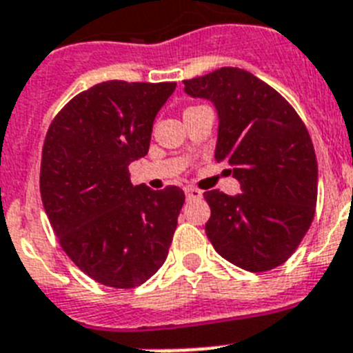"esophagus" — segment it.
<instances>
[{
  "label": "esophagus",
  "mask_w": 353,
  "mask_h": 353,
  "mask_svg": "<svg viewBox=\"0 0 353 353\" xmlns=\"http://www.w3.org/2000/svg\"><path fill=\"white\" fill-rule=\"evenodd\" d=\"M185 194H186V197H188V199H201L202 197L201 190L194 188V186H186Z\"/></svg>",
  "instance_id": "esophagus-1"
}]
</instances>
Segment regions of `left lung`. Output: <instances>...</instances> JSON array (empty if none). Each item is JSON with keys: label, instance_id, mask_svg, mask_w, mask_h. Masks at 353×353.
Segmentation results:
<instances>
[{"label": "left lung", "instance_id": "8db88e82", "mask_svg": "<svg viewBox=\"0 0 353 353\" xmlns=\"http://www.w3.org/2000/svg\"><path fill=\"white\" fill-rule=\"evenodd\" d=\"M185 92L219 112L214 159L240 181L236 197L210 190L206 234L214 250L247 272H268L290 259L314 219L318 163L295 108L249 70L222 67L185 79Z\"/></svg>", "mask_w": 353, "mask_h": 353}]
</instances>
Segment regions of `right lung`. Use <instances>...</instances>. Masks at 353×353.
Returning <instances> with one entry per match:
<instances>
[{
	"label": "right lung",
	"instance_id": "1",
	"mask_svg": "<svg viewBox=\"0 0 353 353\" xmlns=\"http://www.w3.org/2000/svg\"><path fill=\"white\" fill-rule=\"evenodd\" d=\"M174 81H103L57 113L42 147L41 197L63 252L104 286L131 290L167 259L185 204L179 186L130 179L149 151L156 113Z\"/></svg>",
	"mask_w": 353,
	"mask_h": 353
}]
</instances>
